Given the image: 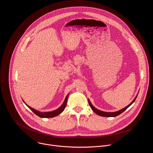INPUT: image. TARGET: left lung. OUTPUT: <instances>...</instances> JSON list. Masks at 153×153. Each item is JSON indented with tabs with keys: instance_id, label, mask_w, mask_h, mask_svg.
Here are the masks:
<instances>
[{
	"instance_id": "8db88e82",
	"label": "left lung",
	"mask_w": 153,
	"mask_h": 153,
	"mask_svg": "<svg viewBox=\"0 0 153 153\" xmlns=\"http://www.w3.org/2000/svg\"><path fill=\"white\" fill-rule=\"evenodd\" d=\"M136 97H137V96H136V97L134 98V99L131 102V103L130 104H129V105H128V106H126L125 108H123V109H122V110H119V111H115V112H105V111H100V110H99L96 108L95 107H94L92 105V103H91V102H90V100H89V99H88V101H89V105H90V106H91V108H92V110L95 112V114H97V115H100V116H102V117H117V116L119 115L120 114H121L122 113H123V112L125 110H126L128 107H129L131 105V104L135 101Z\"/></svg>"
}]
</instances>
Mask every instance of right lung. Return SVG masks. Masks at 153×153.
Segmentation results:
<instances>
[{
	"label": "right lung",
	"mask_w": 153,
	"mask_h": 153,
	"mask_svg": "<svg viewBox=\"0 0 153 153\" xmlns=\"http://www.w3.org/2000/svg\"><path fill=\"white\" fill-rule=\"evenodd\" d=\"M68 95L69 94L67 95L65 100H64V103H62V105L59 108L56 109V110L52 111H50V112H40V111H38L37 110H35L33 108H31L30 107L27 105V104H26V105L28 107V108L30 110H31V111H33L35 114H36V115H38L39 117H41V118H51V117H56V116L58 115L59 114H60L62 111H63L64 108H65V107L66 106V103H67V100H68Z\"/></svg>",
	"instance_id": "1"
}]
</instances>
